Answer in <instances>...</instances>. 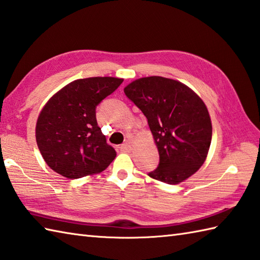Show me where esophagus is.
I'll use <instances>...</instances> for the list:
<instances>
[{
  "label": "esophagus",
  "instance_id": "esophagus-1",
  "mask_svg": "<svg viewBox=\"0 0 260 260\" xmlns=\"http://www.w3.org/2000/svg\"><path fill=\"white\" fill-rule=\"evenodd\" d=\"M120 150L124 151V152H128V151L131 150V145L129 144V142H124V144L120 146Z\"/></svg>",
  "mask_w": 260,
  "mask_h": 260
}]
</instances>
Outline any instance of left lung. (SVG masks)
I'll list each match as a JSON object with an SVG mask.
<instances>
[{
    "mask_svg": "<svg viewBox=\"0 0 260 260\" xmlns=\"http://www.w3.org/2000/svg\"><path fill=\"white\" fill-rule=\"evenodd\" d=\"M124 94L148 120L159 152L149 176L176 185L198 171L208 156L212 124L205 104L181 82L160 76L139 78Z\"/></svg>",
    "mask_w": 260,
    "mask_h": 260,
    "instance_id": "8db88e82",
    "label": "left lung"
}]
</instances>
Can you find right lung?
Returning a JSON list of instances; mask_svg holds the SVG:
<instances>
[{
	"label": "right lung",
	"mask_w": 260,
	"mask_h": 260,
	"mask_svg": "<svg viewBox=\"0 0 260 260\" xmlns=\"http://www.w3.org/2000/svg\"><path fill=\"white\" fill-rule=\"evenodd\" d=\"M122 78L77 79L57 92L41 110L37 145L52 171L71 179L103 172L116 156L96 121V107Z\"/></svg>",
	"instance_id": "add662e5"
}]
</instances>
